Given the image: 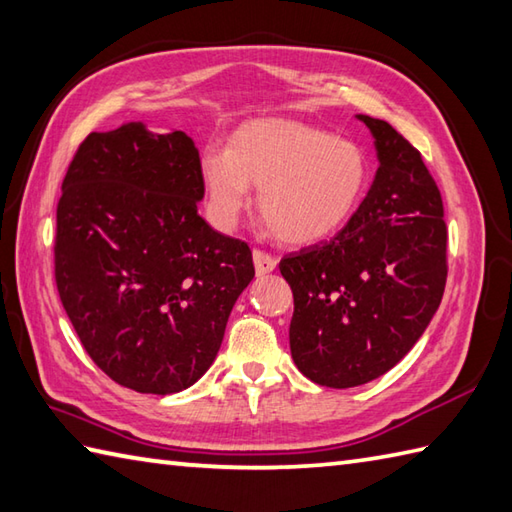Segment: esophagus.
I'll use <instances>...</instances> for the list:
<instances>
[{
    "instance_id": "obj_1",
    "label": "esophagus",
    "mask_w": 512,
    "mask_h": 512,
    "mask_svg": "<svg viewBox=\"0 0 512 512\" xmlns=\"http://www.w3.org/2000/svg\"><path fill=\"white\" fill-rule=\"evenodd\" d=\"M254 267H256V274L263 276V274H269V271L276 269V258L263 252V249H254Z\"/></svg>"
}]
</instances>
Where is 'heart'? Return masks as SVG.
<instances>
[{"instance_id":"b5f03b06","label":"heart","mask_w":512,"mask_h":512,"mask_svg":"<svg viewBox=\"0 0 512 512\" xmlns=\"http://www.w3.org/2000/svg\"><path fill=\"white\" fill-rule=\"evenodd\" d=\"M358 143L314 125L263 119L238 128L227 150L207 148L201 181L216 227L232 229L258 187V212L289 245H309L349 221L367 187Z\"/></svg>"}]
</instances>
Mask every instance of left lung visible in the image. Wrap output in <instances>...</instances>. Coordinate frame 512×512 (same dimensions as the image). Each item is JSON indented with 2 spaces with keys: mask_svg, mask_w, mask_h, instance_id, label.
<instances>
[{
  "mask_svg": "<svg viewBox=\"0 0 512 512\" xmlns=\"http://www.w3.org/2000/svg\"><path fill=\"white\" fill-rule=\"evenodd\" d=\"M358 119L380 159L367 198L336 236L278 265L294 294L291 358L331 389L393 369L429 327L448 274L444 205L422 154L387 121Z\"/></svg>",
  "mask_w": 512,
  "mask_h": 512,
  "instance_id": "left-lung-1",
  "label": "left lung"
}]
</instances>
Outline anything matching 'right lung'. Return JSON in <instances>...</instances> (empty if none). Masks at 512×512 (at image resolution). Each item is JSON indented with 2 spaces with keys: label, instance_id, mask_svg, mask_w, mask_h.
<instances>
[{
  "label": "right lung",
  "instance_id": "obj_1",
  "mask_svg": "<svg viewBox=\"0 0 512 512\" xmlns=\"http://www.w3.org/2000/svg\"><path fill=\"white\" fill-rule=\"evenodd\" d=\"M201 156L181 130L90 132L61 183L55 280L97 367L139 393H179L212 367L252 249L201 216Z\"/></svg>",
  "mask_w": 512,
  "mask_h": 512
}]
</instances>
